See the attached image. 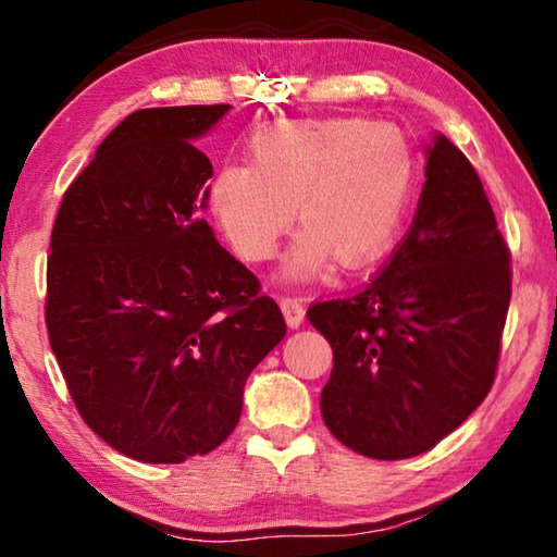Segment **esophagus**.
<instances>
[{
    "instance_id": "obj_1",
    "label": "esophagus",
    "mask_w": 557,
    "mask_h": 557,
    "mask_svg": "<svg viewBox=\"0 0 557 557\" xmlns=\"http://www.w3.org/2000/svg\"><path fill=\"white\" fill-rule=\"evenodd\" d=\"M280 307H282V314H285L287 324L295 329L301 322H305V305H301V299L297 297H280Z\"/></svg>"
}]
</instances>
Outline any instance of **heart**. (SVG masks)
<instances>
[{"instance_id":"1","label":"heart","mask_w":557,"mask_h":557,"mask_svg":"<svg viewBox=\"0 0 557 557\" xmlns=\"http://www.w3.org/2000/svg\"><path fill=\"white\" fill-rule=\"evenodd\" d=\"M414 159L403 132L363 117L287 120L260 129L250 164L215 172L211 211L233 250L265 260L295 219L305 225L289 256L297 277L369 265L393 243L408 209Z\"/></svg>"}]
</instances>
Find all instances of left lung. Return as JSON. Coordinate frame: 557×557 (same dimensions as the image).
I'll list each match as a JSON object with an SVG mask.
<instances>
[{
    "label": "left lung",
    "instance_id": "obj_1",
    "mask_svg": "<svg viewBox=\"0 0 557 557\" xmlns=\"http://www.w3.org/2000/svg\"><path fill=\"white\" fill-rule=\"evenodd\" d=\"M508 301L511 252L482 178L440 135L412 225L383 270L307 309L334 351L329 432L371 459L435 447L492 391Z\"/></svg>",
    "mask_w": 557,
    "mask_h": 557
}]
</instances>
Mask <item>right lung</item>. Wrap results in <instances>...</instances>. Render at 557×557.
Segmentation results:
<instances>
[{
	"label": "right lung",
	"instance_id": "1",
	"mask_svg": "<svg viewBox=\"0 0 557 557\" xmlns=\"http://www.w3.org/2000/svg\"><path fill=\"white\" fill-rule=\"evenodd\" d=\"M231 106L147 108L65 188L46 329L81 418L125 457L178 465L240 420L250 371L287 326L201 219L213 176L191 145Z\"/></svg>",
	"mask_w": 557,
	"mask_h": 557
}]
</instances>
